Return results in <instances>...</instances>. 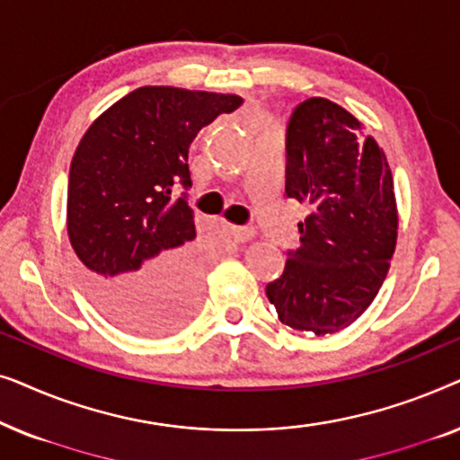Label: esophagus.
<instances>
[{"label": "esophagus", "instance_id": "obj_1", "mask_svg": "<svg viewBox=\"0 0 460 460\" xmlns=\"http://www.w3.org/2000/svg\"><path fill=\"white\" fill-rule=\"evenodd\" d=\"M230 234L236 243H247L255 236V230L249 226H230Z\"/></svg>", "mask_w": 460, "mask_h": 460}]
</instances>
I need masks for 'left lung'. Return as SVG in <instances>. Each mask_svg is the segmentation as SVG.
Here are the masks:
<instances>
[{
  "label": "left lung",
  "instance_id": "1",
  "mask_svg": "<svg viewBox=\"0 0 460 460\" xmlns=\"http://www.w3.org/2000/svg\"><path fill=\"white\" fill-rule=\"evenodd\" d=\"M285 192L310 216L266 295L282 324L337 332L373 304L387 276L398 238L392 169L351 112L307 98L288 119Z\"/></svg>",
  "mask_w": 460,
  "mask_h": 460
}]
</instances>
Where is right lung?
Masks as SVG:
<instances>
[{
  "mask_svg": "<svg viewBox=\"0 0 460 460\" xmlns=\"http://www.w3.org/2000/svg\"><path fill=\"white\" fill-rule=\"evenodd\" d=\"M243 104L234 93L144 85L106 109L71 161L66 232L87 295L112 323L144 335L184 324L197 305L203 255L192 241L188 148Z\"/></svg>",
  "mask_w": 460,
  "mask_h": 460,
  "instance_id": "right-lung-1",
  "label": "right lung"
}]
</instances>
